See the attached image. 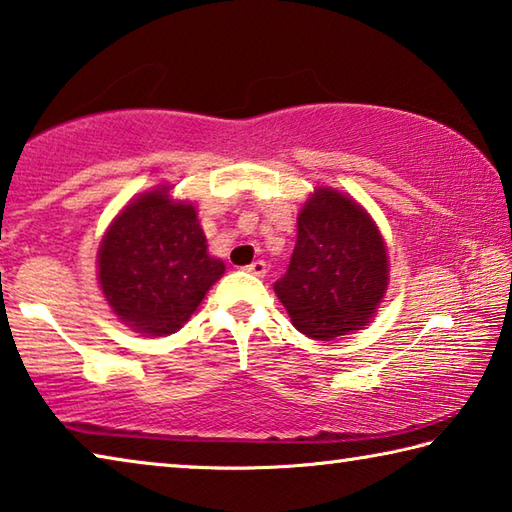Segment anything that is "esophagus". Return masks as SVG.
<instances>
[{"label": "esophagus", "instance_id": "esophagus-1", "mask_svg": "<svg viewBox=\"0 0 512 512\" xmlns=\"http://www.w3.org/2000/svg\"><path fill=\"white\" fill-rule=\"evenodd\" d=\"M245 270H247L249 274L258 276V279H263V276L267 274V265H265V261H254V263H251V265H247Z\"/></svg>", "mask_w": 512, "mask_h": 512}]
</instances>
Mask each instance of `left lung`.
<instances>
[{"label":"left lung","instance_id":"1","mask_svg":"<svg viewBox=\"0 0 512 512\" xmlns=\"http://www.w3.org/2000/svg\"><path fill=\"white\" fill-rule=\"evenodd\" d=\"M297 229L288 272L274 283L292 326L319 342L362 330L389 288L378 224L353 197L319 186L299 211Z\"/></svg>","mask_w":512,"mask_h":512}]
</instances>
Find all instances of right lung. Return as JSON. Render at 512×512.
Wrapping results in <instances>:
<instances>
[{
	"instance_id": "right-lung-1",
	"label": "right lung",
	"mask_w": 512,
	"mask_h": 512,
	"mask_svg": "<svg viewBox=\"0 0 512 512\" xmlns=\"http://www.w3.org/2000/svg\"><path fill=\"white\" fill-rule=\"evenodd\" d=\"M96 258L114 315L150 337L177 333L224 274L206 251L195 206L173 200L170 186L134 197L107 227Z\"/></svg>"
}]
</instances>
